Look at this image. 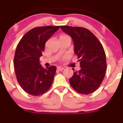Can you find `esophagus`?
Here are the masks:
<instances>
[{
  "mask_svg": "<svg viewBox=\"0 0 123 123\" xmlns=\"http://www.w3.org/2000/svg\"><path fill=\"white\" fill-rule=\"evenodd\" d=\"M57 70H59V71H62L64 69V67H61V66H59V67H57Z\"/></svg>",
  "mask_w": 123,
  "mask_h": 123,
  "instance_id": "obj_1",
  "label": "esophagus"
}]
</instances>
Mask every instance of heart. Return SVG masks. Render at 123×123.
<instances>
[{"mask_svg":"<svg viewBox=\"0 0 123 123\" xmlns=\"http://www.w3.org/2000/svg\"><path fill=\"white\" fill-rule=\"evenodd\" d=\"M64 37H69V36H68L67 35H66V34H62L60 36V38H64Z\"/></svg>","mask_w":123,"mask_h":123,"instance_id":"obj_1","label":"heart"}]
</instances>
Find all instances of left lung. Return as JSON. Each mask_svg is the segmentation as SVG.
Listing matches in <instances>:
<instances>
[{"mask_svg": "<svg viewBox=\"0 0 123 123\" xmlns=\"http://www.w3.org/2000/svg\"><path fill=\"white\" fill-rule=\"evenodd\" d=\"M60 27L72 38L74 51L80 59L81 69L74 72L70 84L79 93L89 94L99 88L105 75L107 62L104 49L97 37L87 29Z\"/></svg>", "mask_w": 123, "mask_h": 123, "instance_id": "obj_1", "label": "left lung"}]
</instances>
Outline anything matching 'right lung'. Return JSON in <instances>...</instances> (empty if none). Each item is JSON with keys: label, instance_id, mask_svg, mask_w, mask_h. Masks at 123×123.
I'll return each mask as SVG.
<instances>
[{"label": "right lung", "instance_id": "right-lung-1", "mask_svg": "<svg viewBox=\"0 0 123 123\" xmlns=\"http://www.w3.org/2000/svg\"><path fill=\"white\" fill-rule=\"evenodd\" d=\"M59 26L34 27L22 37L16 47L14 68L18 82L29 94L38 96L50 88L56 70V66L44 68L39 58L45 50V43Z\"/></svg>", "mask_w": 123, "mask_h": 123}]
</instances>
